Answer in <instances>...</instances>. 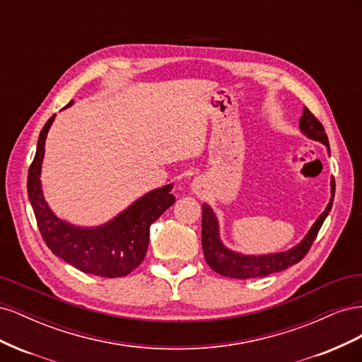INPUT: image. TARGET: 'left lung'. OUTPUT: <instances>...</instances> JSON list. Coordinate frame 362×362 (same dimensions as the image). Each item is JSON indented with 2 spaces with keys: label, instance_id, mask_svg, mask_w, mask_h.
I'll list each match as a JSON object with an SVG mask.
<instances>
[{
  "label": "left lung",
  "instance_id": "obj_1",
  "mask_svg": "<svg viewBox=\"0 0 362 362\" xmlns=\"http://www.w3.org/2000/svg\"><path fill=\"white\" fill-rule=\"evenodd\" d=\"M299 127L303 134H306L313 140L320 141V144L329 148V140H327L322 122L306 107H303V113L299 120ZM331 193H332L331 201L327 204L326 210L320 214L319 218H317L315 223L310 229V233L306 234V237L298 246H294L287 252H279V254H270V255H259V257L242 255V254H237V252L226 249L222 245L221 238H218V223H217L216 214L213 213L210 206L204 204L202 205V249H204V257H205L206 264L210 266L214 272L221 273L222 276L234 278V279L262 278V276L270 275V273L282 272L293 264H298V262L308 254V250L313 246L317 234H319L326 216L331 211L334 194H335L334 178L331 182Z\"/></svg>",
  "mask_w": 362,
  "mask_h": 362
}]
</instances>
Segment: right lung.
<instances>
[{
  "mask_svg": "<svg viewBox=\"0 0 362 362\" xmlns=\"http://www.w3.org/2000/svg\"><path fill=\"white\" fill-rule=\"evenodd\" d=\"M72 105V101L66 105ZM56 115L43 125L35 160L28 169L27 190L43 242L54 255L90 275L103 278L125 276L140 266L149 245V226L173 205L172 184L152 190L137 199L112 222L96 228H80L63 222L43 199L40 185L45 139Z\"/></svg>",
  "mask_w": 362,
  "mask_h": 362,
  "instance_id": "1",
  "label": "right lung"
}]
</instances>
